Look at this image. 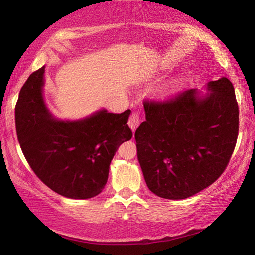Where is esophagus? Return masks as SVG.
Here are the masks:
<instances>
[{
  "instance_id": "1",
  "label": "esophagus",
  "mask_w": 255,
  "mask_h": 255,
  "mask_svg": "<svg viewBox=\"0 0 255 255\" xmlns=\"http://www.w3.org/2000/svg\"><path fill=\"white\" fill-rule=\"evenodd\" d=\"M139 124H140V116H139V114L132 113L131 115H130V117H129V121H128L129 127L131 128L132 131H134V130H136V129H137V127L139 126Z\"/></svg>"
}]
</instances>
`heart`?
<instances>
[{
    "mask_svg": "<svg viewBox=\"0 0 255 255\" xmlns=\"http://www.w3.org/2000/svg\"><path fill=\"white\" fill-rule=\"evenodd\" d=\"M175 85H177V84H175Z\"/></svg>",
    "mask_w": 255,
    "mask_h": 255,
    "instance_id": "1",
    "label": "heart"
}]
</instances>
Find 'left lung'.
<instances>
[{
    "instance_id": "8db88e82",
    "label": "left lung",
    "mask_w": 255,
    "mask_h": 255,
    "mask_svg": "<svg viewBox=\"0 0 255 255\" xmlns=\"http://www.w3.org/2000/svg\"><path fill=\"white\" fill-rule=\"evenodd\" d=\"M200 96L189 89L165 101L143 102L145 122L134 132L144 180L156 196L191 197L211 185L229 163L239 132V107L227 78Z\"/></svg>"
}]
</instances>
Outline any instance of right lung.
I'll list each match as a JSON object with an SVG mask.
<instances>
[{
  "instance_id": "right-lung-1",
  "label": "right lung",
  "mask_w": 255,
  "mask_h": 255,
  "mask_svg": "<svg viewBox=\"0 0 255 255\" xmlns=\"http://www.w3.org/2000/svg\"><path fill=\"white\" fill-rule=\"evenodd\" d=\"M45 67L27 79L15 106L21 151L31 170L53 192L73 199L99 195L119 145L132 137L130 110H102L80 121L52 118L42 97Z\"/></svg>"
}]
</instances>
